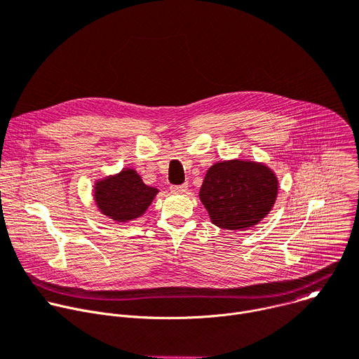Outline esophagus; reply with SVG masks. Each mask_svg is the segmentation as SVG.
Wrapping results in <instances>:
<instances>
[{"label":"esophagus","mask_w":359,"mask_h":359,"mask_svg":"<svg viewBox=\"0 0 359 359\" xmlns=\"http://www.w3.org/2000/svg\"><path fill=\"white\" fill-rule=\"evenodd\" d=\"M172 193H186L187 191V184H177V186H172L170 187Z\"/></svg>","instance_id":"obj_1"}]
</instances>
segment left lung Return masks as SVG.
<instances>
[{
    "mask_svg": "<svg viewBox=\"0 0 359 359\" xmlns=\"http://www.w3.org/2000/svg\"><path fill=\"white\" fill-rule=\"evenodd\" d=\"M278 177L264 163L224 160L209 168L199 198L220 229L241 231L257 224L272 210Z\"/></svg>",
    "mask_w": 359,
    "mask_h": 359,
    "instance_id": "1",
    "label": "left lung"
}]
</instances>
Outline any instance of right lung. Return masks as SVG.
I'll use <instances>...</instances> for the list:
<instances>
[{
	"label": "right lung",
	"mask_w": 359,
	"mask_h": 359,
	"mask_svg": "<svg viewBox=\"0 0 359 359\" xmlns=\"http://www.w3.org/2000/svg\"><path fill=\"white\" fill-rule=\"evenodd\" d=\"M158 190L143 183L135 169H123L114 176L97 180L94 201L99 210L116 222H128L140 217L151 205Z\"/></svg>",
	"instance_id": "add662e5"
}]
</instances>
